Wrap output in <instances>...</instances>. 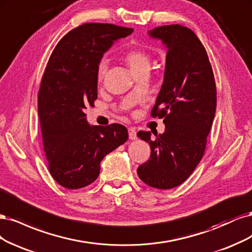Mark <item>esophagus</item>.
<instances>
[{
    "label": "esophagus",
    "mask_w": 252,
    "mask_h": 252,
    "mask_svg": "<svg viewBox=\"0 0 252 252\" xmlns=\"http://www.w3.org/2000/svg\"><path fill=\"white\" fill-rule=\"evenodd\" d=\"M128 138L131 140H134L137 138V133H136V129L134 127H128Z\"/></svg>",
    "instance_id": "obj_1"
}]
</instances>
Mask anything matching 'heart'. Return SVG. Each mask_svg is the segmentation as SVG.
<instances>
[{
	"label": "heart",
	"instance_id": "1",
	"mask_svg": "<svg viewBox=\"0 0 252 252\" xmlns=\"http://www.w3.org/2000/svg\"><path fill=\"white\" fill-rule=\"evenodd\" d=\"M123 60L124 62L132 70V72L137 73L142 70H149L150 63H151V56L150 54L143 50L142 48L138 47H132L126 49L123 53ZM108 69V61L105 59H102L99 61L98 64H97V79L102 80L105 73H107Z\"/></svg>",
	"mask_w": 252,
	"mask_h": 252
}]
</instances>
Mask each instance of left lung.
Instances as JSON below:
<instances>
[{
    "label": "left lung",
    "instance_id": "8db88e82",
    "mask_svg": "<svg viewBox=\"0 0 252 252\" xmlns=\"http://www.w3.org/2000/svg\"><path fill=\"white\" fill-rule=\"evenodd\" d=\"M150 34L167 48L164 80L151 112L152 117L163 118L165 131L155 139L150 132H138L149 142L151 157L137 174L152 188L170 189L188 179L204 155L217 89L205 48L189 28L160 26Z\"/></svg>",
    "mask_w": 252,
    "mask_h": 252
}]
</instances>
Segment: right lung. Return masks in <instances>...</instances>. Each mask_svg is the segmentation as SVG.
<instances>
[{"label":"right lung","instance_id":"right-lung-1","mask_svg":"<svg viewBox=\"0 0 252 252\" xmlns=\"http://www.w3.org/2000/svg\"><path fill=\"white\" fill-rule=\"evenodd\" d=\"M133 31L83 24L60 40L48 61L37 96L39 124L49 172L68 189L93 183L103 157L127 140V129L119 124L91 126L85 109L97 99V64L103 53Z\"/></svg>","mask_w":252,"mask_h":252}]
</instances>
